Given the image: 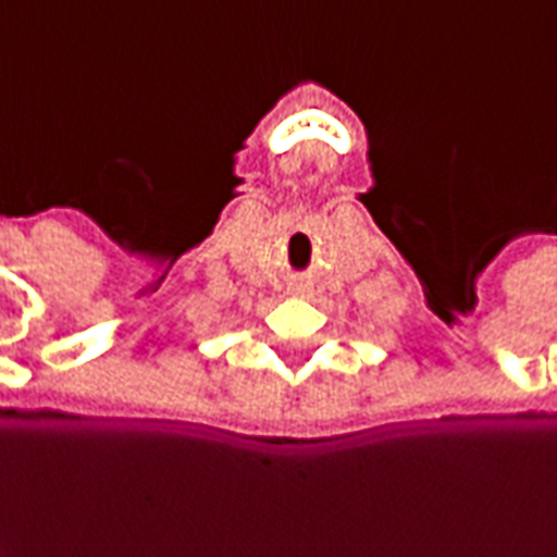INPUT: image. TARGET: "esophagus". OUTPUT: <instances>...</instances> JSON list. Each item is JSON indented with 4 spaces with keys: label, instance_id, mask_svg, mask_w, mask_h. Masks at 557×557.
Masks as SVG:
<instances>
[{
    "label": "esophagus",
    "instance_id": "esophagus-1",
    "mask_svg": "<svg viewBox=\"0 0 557 557\" xmlns=\"http://www.w3.org/2000/svg\"><path fill=\"white\" fill-rule=\"evenodd\" d=\"M290 294H294V296H306L308 287L302 282H299V284H294V287H290Z\"/></svg>",
    "mask_w": 557,
    "mask_h": 557
}]
</instances>
